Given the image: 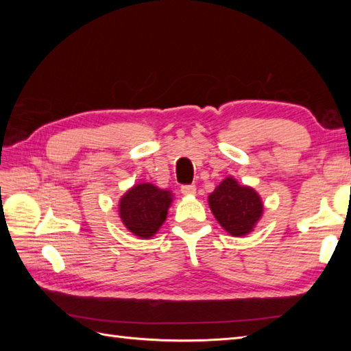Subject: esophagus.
<instances>
[{
  "label": "esophagus",
  "instance_id": "obj_1",
  "mask_svg": "<svg viewBox=\"0 0 351 351\" xmlns=\"http://www.w3.org/2000/svg\"><path fill=\"white\" fill-rule=\"evenodd\" d=\"M181 191H182V195H185V196L196 195V185H193V184H190V185H182Z\"/></svg>",
  "mask_w": 351,
  "mask_h": 351
}]
</instances>
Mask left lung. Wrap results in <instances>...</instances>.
I'll list each match as a JSON object with an SVG mask.
<instances>
[{"label": "left lung", "mask_w": 351, "mask_h": 351, "mask_svg": "<svg viewBox=\"0 0 351 351\" xmlns=\"http://www.w3.org/2000/svg\"><path fill=\"white\" fill-rule=\"evenodd\" d=\"M214 217L228 234L244 237L252 232L264 211L263 200L247 185H240L232 176L223 180L208 196Z\"/></svg>", "instance_id": "obj_1"}]
</instances>
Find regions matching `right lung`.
<instances>
[{
    "label": "right lung",
    "instance_id": "add662e5",
    "mask_svg": "<svg viewBox=\"0 0 351 351\" xmlns=\"http://www.w3.org/2000/svg\"><path fill=\"white\" fill-rule=\"evenodd\" d=\"M173 200L169 190L154 184H137L125 193L119 202V215L126 229L140 238H151L166 221L167 210Z\"/></svg>",
    "mask_w": 351,
    "mask_h": 351
}]
</instances>
